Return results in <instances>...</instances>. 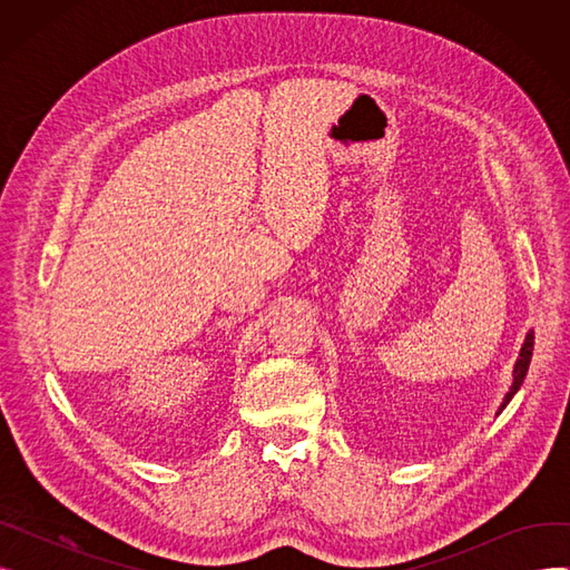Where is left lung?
<instances>
[{"label": "left lung", "instance_id": "obj_1", "mask_svg": "<svg viewBox=\"0 0 570 570\" xmlns=\"http://www.w3.org/2000/svg\"><path fill=\"white\" fill-rule=\"evenodd\" d=\"M531 353H533V333H529V335H527V342H524V346H522V351H520V361H518V365H515V376H513L511 393L505 395V400H503L501 409H503L508 402H511V397L520 391V385H522V381H524V376H527V372H529ZM501 409H499V411H501Z\"/></svg>", "mask_w": 570, "mask_h": 570}]
</instances>
